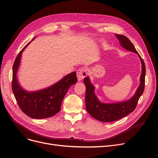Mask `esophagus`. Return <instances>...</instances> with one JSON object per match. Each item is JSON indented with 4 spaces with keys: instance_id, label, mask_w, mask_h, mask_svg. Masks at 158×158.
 <instances>
[{
    "instance_id": "obj_1",
    "label": "esophagus",
    "mask_w": 158,
    "mask_h": 158,
    "mask_svg": "<svg viewBox=\"0 0 158 158\" xmlns=\"http://www.w3.org/2000/svg\"><path fill=\"white\" fill-rule=\"evenodd\" d=\"M87 75V71L86 69L82 67L77 71V78L78 81H81L83 80Z\"/></svg>"
}]
</instances>
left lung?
I'll return each mask as SVG.
<instances>
[{
	"mask_svg": "<svg viewBox=\"0 0 158 158\" xmlns=\"http://www.w3.org/2000/svg\"><path fill=\"white\" fill-rule=\"evenodd\" d=\"M120 45L125 49L136 53L141 62V74L140 76V84L136 93L130 99L122 102L105 103L101 102L94 93V86L91 84L89 77H85L84 83L86 87L85 106L86 110L94 118L102 122H111L121 119L132 112L136 108L140 96L145 89V65L143 60L140 56L132 43L128 38L122 35L115 34Z\"/></svg>",
	"mask_w": 158,
	"mask_h": 158,
	"instance_id": "obj_1",
	"label": "left lung"
}]
</instances>
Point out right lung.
<instances>
[{"label": "right lung", "instance_id": "add662e5", "mask_svg": "<svg viewBox=\"0 0 158 158\" xmlns=\"http://www.w3.org/2000/svg\"><path fill=\"white\" fill-rule=\"evenodd\" d=\"M35 38L31 40L33 41ZM17 55L13 66L12 90L19 107L27 116L34 119L47 118L55 115L60 110L62 102L69 88L77 81V73L73 72L66 75L56 84L37 91H26L19 84L17 71L22 52Z\"/></svg>", "mask_w": 158, "mask_h": 158}]
</instances>
